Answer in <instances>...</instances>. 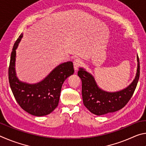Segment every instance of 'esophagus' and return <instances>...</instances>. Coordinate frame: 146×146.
<instances>
[{"label": "esophagus", "instance_id": "esophagus-1", "mask_svg": "<svg viewBox=\"0 0 146 146\" xmlns=\"http://www.w3.org/2000/svg\"><path fill=\"white\" fill-rule=\"evenodd\" d=\"M82 64V61H81L80 59L76 58L75 60L73 61V66H74V70H75V71H77L78 68L80 67Z\"/></svg>", "mask_w": 146, "mask_h": 146}]
</instances>
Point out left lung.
I'll use <instances>...</instances> for the list:
<instances>
[{
	"instance_id": "obj_1",
	"label": "left lung",
	"mask_w": 146,
	"mask_h": 146,
	"mask_svg": "<svg viewBox=\"0 0 146 146\" xmlns=\"http://www.w3.org/2000/svg\"><path fill=\"white\" fill-rule=\"evenodd\" d=\"M78 75L82 80V95L84 105L91 113L103 115L121 110L127 104L137 87L140 76V62L137 55V70L133 82L123 90L109 92L98 87L94 76L82 68Z\"/></svg>"
}]
</instances>
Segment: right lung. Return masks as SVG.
Instances as JSON below:
<instances>
[{
    "mask_svg": "<svg viewBox=\"0 0 146 146\" xmlns=\"http://www.w3.org/2000/svg\"><path fill=\"white\" fill-rule=\"evenodd\" d=\"M23 36L22 33L12 49L8 70L9 85L17 103L24 111L36 117L45 116L57 107L63 83L74 73L73 64L69 61L59 64L38 83L20 81L15 71L16 49Z\"/></svg>",
    "mask_w": 146,
    "mask_h": 146,
    "instance_id": "1",
    "label": "right lung"
}]
</instances>
